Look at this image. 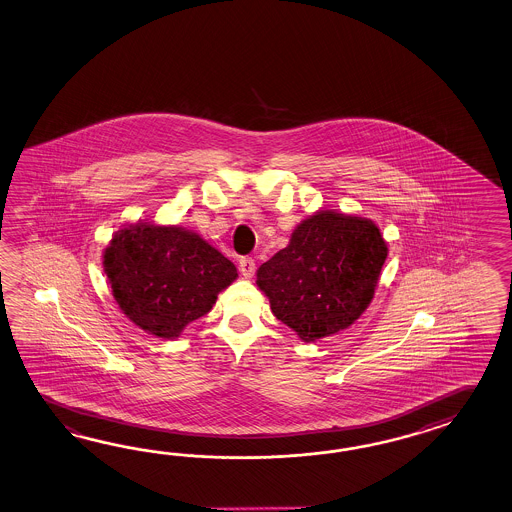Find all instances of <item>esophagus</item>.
<instances>
[{"mask_svg": "<svg viewBox=\"0 0 512 512\" xmlns=\"http://www.w3.org/2000/svg\"><path fill=\"white\" fill-rule=\"evenodd\" d=\"M239 271L243 273L245 278H252L254 276V271H256V263L249 256H245V258H241L239 260Z\"/></svg>", "mask_w": 512, "mask_h": 512, "instance_id": "1", "label": "esophagus"}]
</instances>
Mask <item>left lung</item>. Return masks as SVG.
<instances>
[{"label": "left lung", "mask_w": 512, "mask_h": 512, "mask_svg": "<svg viewBox=\"0 0 512 512\" xmlns=\"http://www.w3.org/2000/svg\"><path fill=\"white\" fill-rule=\"evenodd\" d=\"M386 256L388 243L371 219L319 210L295 226L286 249L260 265L256 284L276 319L310 343L366 312Z\"/></svg>", "instance_id": "8db88e82"}]
</instances>
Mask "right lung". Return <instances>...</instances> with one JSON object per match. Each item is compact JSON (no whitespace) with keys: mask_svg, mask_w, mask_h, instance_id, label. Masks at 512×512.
<instances>
[{"mask_svg":"<svg viewBox=\"0 0 512 512\" xmlns=\"http://www.w3.org/2000/svg\"><path fill=\"white\" fill-rule=\"evenodd\" d=\"M104 271L120 312L163 340L180 338L237 278L236 265L197 232L145 221L115 232Z\"/></svg>","mask_w":512,"mask_h":512,"instance_id":"1","label":"right lung"}]
</instances>
